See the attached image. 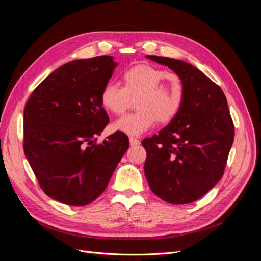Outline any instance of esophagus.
I'll return each instance as SVG.
<instances>
[{
    "label": "esophagus",
    "instance_id": "34e87169",
    "mask_svg": "<svg viewBox=\"0 0 261 261\" xmlns=\"http://www.w3.org/2000/svg\"><path fill=\"white\" fill-rule=\"evenodd\" d=\"M129 144L132 146H137V145L140 144V140L135 138V137H129Z\"/></svg>",
    "mask_w": 261,
    "mask_h": 261
}]
</instances>
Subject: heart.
<instances>
[{
  "mask_svg": "<svg viewBox=\"0 0 261 261\" xmlns=\"http://www.w3.org/2000/svg\"><path fill=\"white\" fill-rule=\"evenodd\" d=\"M124 87L107 83L101 90L100 101L107 111L123 114L130 98H136V112L121 117L114 124L116 130L128 135H140L155 121L168 123L174 118L183 106L184 86L175 73L149 64H138L123 73Z\"/></svg>",
  "mask_w": 261,
  "mask_h": 261,
  "instance_id": "b5f03b06",
  "label": "heart"
}]
</instances>
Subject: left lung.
Here are the masks:
<instances>
[{
    "label": "left lung",
    "instance_id": "1",
    "mask_svg": "<svg viewBox=\"0 0 261 261\" xmlns=\"http://www.w3.org/2000/svg\"><path fill=\"white\" fill-rule=\"evenodd\" d=\"M167 65L183 82L178 114L158 135L141 144L151 191L173 204L193 202L223 176L234 140V125L222 89L198 68L180 60L147 55Z\"/></svg>",
    "mask_w": 261,
    "mask_h": 261
}]
</instances>
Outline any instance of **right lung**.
<instances>
[{
	"label": "right lung",
	"mask_w": 261,
	"mask_h": 261,
	"mask_svg": "<svg viewBox=\"0 0 261 261\" xmlns=\"http://www.w3.org/2000/svg\"><path fill=\"white\" fill-rule=\"evenodd\" d=\"M117 64L110 55L76 60L38 85L23 110V151L42 191L68 206L105 192L129 141L116 132L96 143L109 123L100 101Z\"/></svg>",
	"instance_id": "1"
}]
</instances>
